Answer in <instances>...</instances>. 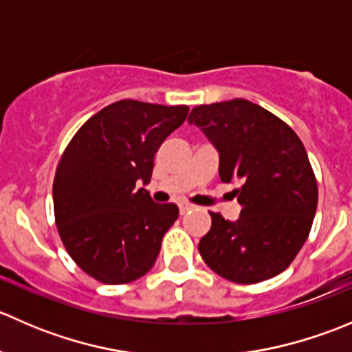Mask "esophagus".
<instances>
[{"instance_id": "obj_1", "label": "esophagus", "mask_w": 352, "mask_h": 352, "mask_svg": "<svg viewBox=\"0 0 352 352\" xmlns=\"http://www.w3.org/2000/svg\"><path fill=\"white\" fill-rule=\"evenodd\" d=\"M194 208H196V206H192V204H187V202H180V204H179L180 214H186V212L192 211Z\"/></svg>"}]
</instances>
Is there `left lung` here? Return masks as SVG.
<instances>
[{
  "mask_svg": "<svg viewBox=\"0 0 352 352\" xmlns=\"http://www.w3.org/2000/svg\"><path fill=\"white\" fill-rule=\"evenodd\" d=\"M187 122L211 141L221 182L239 184L235 221L211 214L199 242L206 264L228 281L254 285L281 274L307 242L318 190L303 143L279 117L243 98L199 105Z\"/></svg>",
  "mask_w": 352,
  "mask_h": 352,
  "instance_id": "left-lung-1",
  "label": "left lung"
}]
</instances>
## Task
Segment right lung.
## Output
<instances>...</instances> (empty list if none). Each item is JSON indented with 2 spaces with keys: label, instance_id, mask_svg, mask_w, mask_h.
<instances>
[{
  "label": "right lung",
  "instance_id": "add662e5",
  "mask_svg": "<svg viewBox=\"0 0 352 352\" xmlns=\"http://www.w3.org/2000/svg\"><path fill=\"white\" fill-rule=\"evenodd\" d=\"M187 105L120 100L80 127L59 160L52 199L67 254L105 285H124L155 265L179 218L136 184H150L160 144L186 120Z\"/></svg>",
  "mask_w": 352,
  "mask_h": 352
}]
</instances>
